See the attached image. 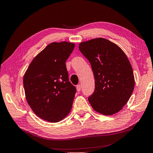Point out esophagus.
Listing matches in <instances>:
<instances>
[{
    "label": "esophagus",
    "instance_id": "34e87169",
    "mask_svg": "<svg viewBox=\"0 0 153 153\" xmlns=\"http://www.w3.org/2000/svg\"><path fill=\"white\" fill-rule=\"evenodd\" d=\"M76 90H77V91H80V90H81V85H76Z\"/></svg>",
    "mask_w": 153,
    "mask_h": 153
}]
</instances>
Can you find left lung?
I'll return each mask as SVG.
<instances>
[{
  "instance_id": "1",
  "label": "left lung",
  "mask_w": 153,
  "mask_h": 153,
  "mask_svg": "<svg viewBox=\"0 0 153 153\" xmlns=\"http://www.w3.org/2000/svg\"><path fill=\"white\" fill-rule=\"evenodd\" d=\"M79 48L91 65L94 93L88 100L94 111L105 115L119 112L134 87L131 63L121 48L103 38L80 43Z\"/></svg>"
}]
</instances>
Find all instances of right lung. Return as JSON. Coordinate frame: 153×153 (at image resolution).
Instances as JSON below:
<instances>
[{
  "label": "right lung",
  "instance_id": "obj_1",
  "mask_svg": "<svg viewBox=\"0 0 153 153\" xmlns=\"http://www.w3.org/2000/svg\"><path fill=\"white\" fill-rule=\"evenodd\" d=\"M74 47L68 42L51 43L33 60L23 78L28 104L48 122H59L73 106L76 90L69 81L65 62Z\"/></svg>",
  "mask_w": 153,
  "mask_h": 153
}]
</instances>
